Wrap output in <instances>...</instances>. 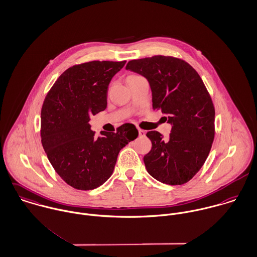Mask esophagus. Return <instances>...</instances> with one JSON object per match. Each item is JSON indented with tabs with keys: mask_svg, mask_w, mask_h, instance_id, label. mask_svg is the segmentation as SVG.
<instances>
[{
	"mask_svg": "<svg viewBox=\"0 0 257 257\" xmlns=\"http://www.w3.org/2000/svg\"><path fill=\"white\" fill-rule=\"evenodd\" d=\"M139 135H140V137H145L146 136V131H144L142 128H139Z\"/></svg>",
	"mask_w": 257,
	"mask_h": 257,
	"instance_id": "esophagus-1",
	"label": "esophagus"
}]
</instances>
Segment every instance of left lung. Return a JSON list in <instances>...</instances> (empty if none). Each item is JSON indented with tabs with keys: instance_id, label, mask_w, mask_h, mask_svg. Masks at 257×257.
<instances>
[{
	"instance_id": "obj_1",
	"label": "left lung",
	"mask_w": 257,
	"mask_h": 257,
	"mask_svg": "<svg viewBox=\"0 0 257 257\" xmlns=\"http://www.w3.org/2000/svg\"><path fill=\"white\" fill-rule=\"evenodd\" d=\"M126 70L144 76L153 92V108L166 113L170 139L156 131L147 137L151 152L144 157L148 172L159 181L180 185L201 169L214 140V105L201 78L185 61L154 56L130 61Z\"/></svg>"
}]
</instances>
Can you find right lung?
Wrapping results in <instances>:
<instances>
[{
	"instance_id": "obj_1",
	"label": "right lung",
	"mask_w": 257,
	"mask_h": 257,
	"mask_svg": "<svg viewBox=\"0 0 257 257\" xmlns=\"http://www.w3.org/2000/svg\"><path fill=\"white\" fill-rule=\"evenodd\" d=\"M125 64L92 61L65 71L45 97L41 112L43 148L54 170L69 185L89 190L111 175L119 151L136 140L135 124L115 133L90 130L89 115L106 107L108 85Z\"/></svg>"
}]
</instances>
